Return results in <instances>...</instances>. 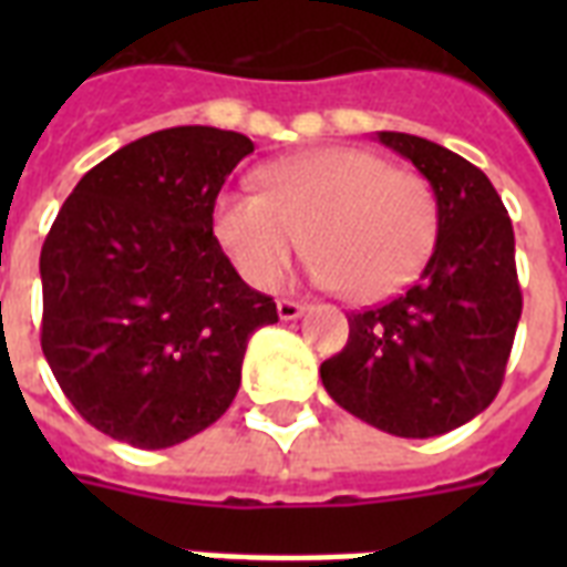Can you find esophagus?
I'll return each instance as SVG.
<instances>
[{
  "label": "esophagus",
  "instance_id": "obj_1",
  "mask_svg": "<svg viewBox=\"0 0 567 567\" xmlns=\"http://www.w3.org/2000/svg\"><path fill=\"white\" fill-rule=\"evenodd\" d=\"M276 311H279V318L282 320H297L306 311V306L297 300H279L276 302Z\"/></svg>",
  "mask_w": 567,
  "mask_h": 567
}]
</instances>
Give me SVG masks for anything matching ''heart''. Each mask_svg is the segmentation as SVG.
I'll use <instances>...</instances> for the list:
<instances>
[{
	"instance_id": "b5f03b06",
	"label": "heart",
	"mask_w": 567,
	"mask_h": 567,
	"mask_svg": "<svg viewBox=\"0 0 567 567\" xmlns=\"http://www.w3.org/2000/svg\"><path fill=\"white\" fill-rule=\"evenodd\" d=\"M214 231L256 288L282 282L309 247L311 279L377 302L417 276L439 238L430 182L364 150H318L274 164L265 194L220 196Z\"/></svg>"
}]
</instances>
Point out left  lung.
Here are the masks:
<instances>
[{
  "mask_svg": "<svg viewBox=\"0 0 567 567\" xmlns=\"http://www.w3.org/2000/svg\"><path fill=\"white\" fill-rule=\"evenodd\" d=\"M379 144L417 167L439 199V238L421 279L350 315V338L320 364L341 409L400 439H432L485 412L503 385L520 320L515 231L480 167L405 132Z\"/></svg>",
  "mask_w": 567,
  "mask_h": 567,
  "instance_id": "1",
  "label": "left lung"
}]
</instances>
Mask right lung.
<instances>
[{"label":"right lung","mask_w":567,"mask_h":567,"mask_svg":"<svg viewBox=\"0 0 567 567\" xmlns=\"http://www.w3.org/2000/svg\"><path fill=\"white\" fill-rule=\"evenodd\" d=\"M252 141L214 126L137 137L82 176L43 249L40 347L75 412L164 450L212 426L249 336L276 323L214 238V203Z\"/></svg>","instance_id":"obj_1"}]
</instances>
